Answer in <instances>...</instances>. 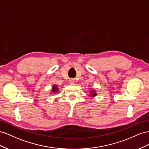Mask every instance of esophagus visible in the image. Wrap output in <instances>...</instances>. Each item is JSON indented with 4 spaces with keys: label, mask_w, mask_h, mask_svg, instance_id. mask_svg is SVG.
<instances>
[{
    "label": "esophagus",
    "mask_w": 149,
    "mask_h": 149,
    "mask_svg": "<svg viewBox=\"0 0 149 149\" xmlns=\"http://www.w3.org/2000/svg\"><path fill=\"white\" fill-rule=\"evenodd\" d=\"M69 84H75V80L74 79H71L69 80Z\"/></svg>",
    "instance_id": "1"
}]
</instances>
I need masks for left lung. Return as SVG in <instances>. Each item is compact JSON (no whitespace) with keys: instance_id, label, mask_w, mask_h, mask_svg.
I'll use <instances>...</instances> for the list:
<instances>
[{"instance_id":"obj_1","label":"left lung","mask_w":149,"mask_h":149,"mask_svg":"<svg viewBox=\"0 0 149 149\" xmlns=\"http://www.w3.org/2000/svg\"><path fill=\"white\" fill-rule=\"evenodd\" d=\"M97 95V93L95 89H92V90L90 92V95H88V97H95Z\"/></svg>"}]
</instances>
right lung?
<instances>
[{"instance_id":"1","label":"right lung","mask_w":149,"mask_h":149,"mask_svg":"<svg viewBox=\"0 0 149 149\" xmlns=\"http://www.w3.org/2000/svg\"><path fill=\"white\" fill-rule=\"evenodd\" d=\"M58 87L56 86V84H54L53 86L52 87V89H51V91H50V94H55V93H58Z\"/></svg>"}]
</instances>
